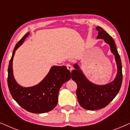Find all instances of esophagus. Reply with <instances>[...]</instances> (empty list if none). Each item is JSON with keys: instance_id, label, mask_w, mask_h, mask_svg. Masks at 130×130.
Returning <instances> with one entry per match:
<instances>
[{"instance_id": "esophagus-1", "label": "esophagus", "mask_w": 130, "mask_h": 130, "mask_svg": "<svg viewBox=\"0 0 130 130\" xmlns=\"http://www.w3.org/2000/svg\"><path fill=\"white\" fill-rule=\"evenodd\" d=\"M66 66H67V68L70 71V72H72V69H73V67H72V66H71L70 64H67L66 65Z\"/></svg>"}]
</instances>
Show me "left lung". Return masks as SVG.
<instances>
[{"label": "left lung", "mask_w": 130, "mask_h": 130, "mask_svg": "<svg viewBox=\"0 0 130 130\" xmlns=\"http://www.w3.org/2000/svg\"><path fill=\"white\" fill-rule=\"evenodd\" d=\"M96 29L98 31L97 39L104 40L110 47L111 53L114 55L117 66L116 77L111 82L105 85H96L89 80L77 63L73 67L75 70L72 72V79L77 83L76 90L79 104L85 109L93 111L107 106L120 91L122 81V64L117 51L115 41L112 37L100 26Z\"/></svg>", "instance_id": "1"}]
</instances>
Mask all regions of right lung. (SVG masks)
<instances>
[{"label": "right lung", "instance_id": "right-lung-1", "mask_svg": "<svg viewBox=\"0 0 130 130\" xmlns=\"http://www.w3.org/2000/svg\"><path fill=\"white\" fill-rule=\"evenodd\" d=\"M29 35V32L25 35L15 45L9 64L8 85L12 98L21 107L32 113H45L56 107L60 88L72 76L65 66H53L38 84L28 88L19 85L13 76V57L16 50Z\"/></svg>", "mask_w": 130, "mask_h": 130}]
</instances>
